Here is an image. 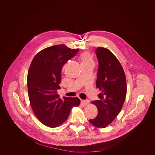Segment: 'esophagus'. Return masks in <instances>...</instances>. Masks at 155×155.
<instances>
[{
  "mask_svg": "<svg viewBox=\"0 0 155 155\" xmlns=\"http://www.w3.org/2000/svg\"><path fill=\"white\" fill-rule=\"evenodd\" d=\"M81 102L83 106H86L88 105L89 101L88 100H81Z\"/></svg>",
  "mask_w": 155,
  "mask_h": 155,
  "instance_id": "34e87169",
  "label": "esophagus"
}]
</instances>
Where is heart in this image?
Instances as JSON below:
<instances>
[{"instance_id":"obj_1","label":"heart","mask_w":155,"mask_h":155,"mask_svg":"<svg viewBox=\"0 0 155 155\" xmlns=\"http://www.w3.org/2000/svg\"><path fill=\"white\" fill-rule=\"evenodd\" d=\"M79 60L81 63V67L85 66H94L95 61L93 56L89 52H84L81 53L79 56ZM65 66L63 67L64 68Z\"/></svg>"}]
</instances>
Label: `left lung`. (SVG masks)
Returning a JSON list of instances; mask_svg holds the SVG:
<instances>
[{
	"label": "left lung",
	"instance_id": "1",
	"mask_svg": "<svg viewBox=\"0 0 155 155\" xmlns=\"http://www.w3.org/2000/svg\"><path fill=\"white\" fill-rule=\"evenodd\" d=\"M96 54L99 61L96 88L101 94L99 100L92 102L97 109L96 118L89 120L99 128L106 127L117 117L122 109L127 94V82L123 67L109 49L98 47Z\"/></svg>",
	"mask_w": 155,
	"mask_h": 155
}]
</instances>
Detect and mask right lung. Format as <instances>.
Returning <instances> with one entry per match:
<instances>
[{
	"mask_svg": "<svg viewBox=\"0 0 155 155\" xmlns=\"http://www.w3.org/2000/svg\"><path fill=\"white\" fill-rule=\"evenodd\" d=\"M78 51L65 45H54L38 52L30 64L27 75L30 104L37 118L47 127L61 125L73 107L80 104L78 97L59 98L56 91L60 89L62 67Z\"/></svg>",
	"mask_w": 155,
	"mask_h": 155,
	"instance_id": "add662e5",
	"label": "right lung"
}]
</instances>
